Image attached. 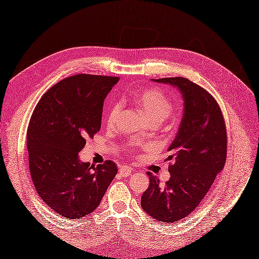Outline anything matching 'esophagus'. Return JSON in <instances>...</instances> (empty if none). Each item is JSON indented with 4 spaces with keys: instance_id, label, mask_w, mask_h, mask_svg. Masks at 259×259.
I'll return each instance as SVG.
<instances>
[{
    "instance_id": "1",
    "label": "esophagus",
    "mask_w": 259,
    "mask_h": 259,
    "mask_svg": "<svg viewBox=\"0 0 259 259\" xmlns=\"http://www.w3.org/2000/svg\"><path fill=\"white\" fill-rule=\"evenodd\" d=\"M118 173H120V176L123 178H126L130 177L131 173H132V167L128 165H124L122 167H120V170H118Z\"/></svg>"
}]
</instances>
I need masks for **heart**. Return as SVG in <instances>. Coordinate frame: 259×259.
<instances>
[{"label":"heart","instance_id":"1","mask_svg":"<svg viewBox=\"0 0 259 259\" xmlns=\"http://www.w3.org/2000/svg\"><path fill=\"white\" fill-rule=\"evenodd\" d=\"M134 101L143 109L148 120L160 123L170 116L173 110V102L162 89L146 88L137 92L134 95ZM121 112V106L115 103L110 109L108 114V124H113Z\"/></svg>","mask_w":259,"mask_h":259}]
</instances>
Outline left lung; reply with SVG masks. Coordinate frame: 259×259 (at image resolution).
I'll return each instance as SVG.
<instances>
[{
  "instance_id": "left-lung-1",
  "label": "left lung",
  "mask_w": 259,
  "mask_h": 259,
  "mask_svg": "<svg viewBox=\"0 0 259 259\" xmlns=\"http://www.w3.org/2000/svg\"><path fill=\"white\" fill-rule=\"evenodd\" d=\"M181 90L184 113L180 128L169 147L170 180L160 185L147 172L149 186L141 205L153 219L176 223L200 204L226 164L227 126L218 102L205 88L184 77L155 79Z\"/></svg>"
}]
</instances>
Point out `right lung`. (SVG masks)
Wrapping results in <instances>:
<instances>
[{"label": "right lung", "mask_w": 259, "mask_h": 259, "mask_svg": "<svg viewBox=\"0 0 259 259\" xmlns=\"http://www.w3.org/2000/svg\"><path fill=\"white\" fill-rule=\"evenodd\" d=\"M118 77L77 74L55 83L41 97L27 130L29 170L49 208L79 219L99 206L117 173L116 164L81 162L86 139L100 131L103 102Z\"/></svg>", "instance_id": "add662e5"}]
</instances>
